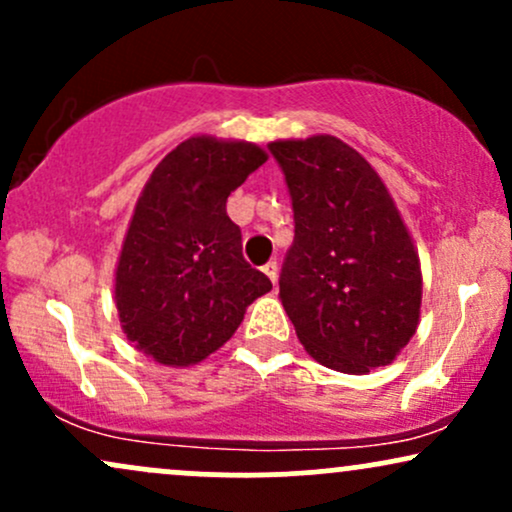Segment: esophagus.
Listing matches in <instances>:
<instances>
[{"label":"esophagus","instance_id":"34e87169","mask_svg":"<svg viewBox=\"0 0 512 512\" xmlns=\"http://www.w3.org/2000/svg\"><path fill=\"white\" fill-rule=\"evenodd\" d=\"M262 272L269 276V281H272V284H276V279H279V264H276L274 260H269V262L262 267Z\"/></svg>","mask_w":512,"mask_h":512}]
</instances>
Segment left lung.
<instances>
[{
    "label": "left lung",
    "mask_w": 512,
    "mask_h": 512,
    "mask_svg": "<svg viewBox=\"0 0 512 512\" xmlns=\"http://www.w3.org/2000/svg\"><path fill=\"white\" fill-rule=\"evenodd\" d=\"M293 209L279 296L315 361L342 373L387 366L414 337L421 267L380 175L342 139L272 142Z\"/></svg>",
    "instance_id": "1"
}]
</instances>
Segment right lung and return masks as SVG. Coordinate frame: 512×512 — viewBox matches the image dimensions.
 <instances>
[{
  "instance_id": "obj_1",
  "label": "right lung",
  "mask_w": 512,
  "mask_h": 512,
  "mask_svg": "<svg viewBox=\"0 0 512 512\" xmlns=\"http://www.w3.org/2000/svg\"><path fill=\"white\" fill-rule=\"evenodd\" d=\"M267 154L192 137L158 163L122 245L115 301L127 339L163 366H190L238 330L272 281L243 257L226 199Z\"/></svg>"
}]
</instances>
